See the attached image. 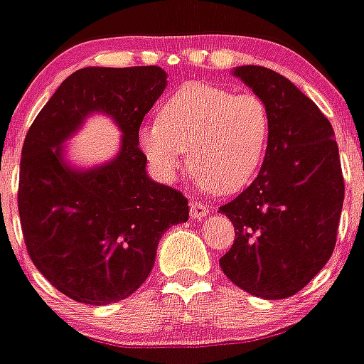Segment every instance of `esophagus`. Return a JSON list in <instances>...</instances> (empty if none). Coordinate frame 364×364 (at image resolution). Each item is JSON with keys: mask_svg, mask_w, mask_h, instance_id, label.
I'll list each match as a JSON object with an SVG mask.
<instances>
[{"mask_svg": "<svg viewBox=\"0 0 364 364\" xmlns=\"http://www.w3.org/2000/svg\"><path fill=\"white\" fill-rule=\"evenodd\" d=\"M208 213H209V209H208V205H205V203L192 200V202H191V217L194 218V220H200V218L205 217Z\"/></svg>", "mask_w": 364, "mask_h": 364, "instance_id": "obj_1", "label": "esophagus"}]
</instances>
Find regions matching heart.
Wrapping results in <instances>:
<instances>
[{
	"label": "heart",
	"mask_w": 364,
	"mask_h": 364,
	"mask_svg": "<svg viewBox=\"0 0 364 364\" xmlns=\"http://www.w3.org/2000/svg\"><path fill=\"white\" fill-rule=\"evenodd\" d=\"M271 138L267 105L239 93L188 82L162 102L159 119L141 125L144 155L162 179H173L188 151V168L205 191L230 194L258 173Z\"/></svg>",
	"instance_id": "obj_1"
}]
</instances>
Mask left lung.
<instances>
[{
  "mask_svg": "<svg viewBox=\"0 0 364 364\" xmlns=\"http://www.w3.org/2000/svg\"><path fill=\"white\" fill-rule=\"evenodd\" d=\"M232 75L267 105L271 138L258 177L218 211L237 230L220 267L250 295L286 299L305 288L335 250L344 203L335 131L279 73L243 65Z\"/></svg>",
  "mask_w": 364,
  "mask_h": 364,
  "instance_id": "obj_1",
  "label": "left lung"
}]
</instances>
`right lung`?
Here are the masks:
<instances>
[{
  "instance_id": "1",
  "label": "right lung",
  "mask_w": 364,
  "mask_h": 364,
  "mask_svg": "<svg viewBox=\"0 0 364 364\" xmlns=\"http://www.w3.org/2000/svg\"><path fill=\"white\" fill-rule=\"evenodd\" d=\"M161 67H85L65 78L29 127L20 161L18 213L35 267L85 305H110L149 277L170 226L188 220L181 192L147 176L138 131L166 90ZM105 113L122 132L120 151L75 167L64 144L87 117Z\"/></svg>"
}]
</instances>
